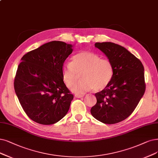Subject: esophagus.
<instances>
[{
	"instance_id": "obj_1",
	"label": "esophagus",
	"mask_w": 158,
	"mask_h": 158,
	"mask_svg": "<svg viewBox=\"0 0 158 158\" xmlns=\"http://www.w3.org/2000/svg\"><path fill=\"white\" fill-rule=\"evenodd\" d=\"M84 96V95L83 94H75V97L77 98H83Z\"/></svg>"
}]
</instances>
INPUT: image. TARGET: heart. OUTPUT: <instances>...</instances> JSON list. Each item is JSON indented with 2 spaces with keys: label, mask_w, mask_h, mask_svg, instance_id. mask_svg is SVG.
Here are the masks:
<instances>
[{
  "label": "heart",
  "mask_w": 158,
  "mask_h": 158,
  "mask_svg": "<svg viewBox=\"0 0 158 158\" xmlns=\"http://www.w3.org/2000/svg\"><path fill=\"white\" fill-rule=\"evenodd\" d=\"M81 73L82 81L74 84L78 73ZM114 73L112 63L107 58L94 52L83 51L73 55L71 62L64 64L62 77L68 87L78 94H83L94 89L100 91L106 89L111 81Z\"/></svg>",
  "instance_id": "b5f03b06"
}]
</instances>
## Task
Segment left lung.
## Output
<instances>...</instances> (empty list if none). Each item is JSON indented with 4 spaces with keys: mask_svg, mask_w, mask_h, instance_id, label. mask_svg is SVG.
I'll return each mask as SVG.
<instances>
[{
    "mask_svg": "<svg viewBox=\"0 0 158 158\" xmlns=\"http://www.w3.org/2000/svg\"><path fill=\"white\" fill-rule=\"evenodd\" d=\"M112 63L114 73L109 85L95 94L97 102L91 114L104 124L127 118L144 94L146 83L142 62L124 47L111 42L96 43Z\"/></svg>",
    "mask_w": 158,
    "mask_h": 158,
    "instance_id": "obj_1",
    "label": "left lung"
}]
</instances>
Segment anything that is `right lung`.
<instances>
[{"label": "right lung", "instance_id": "1", "mask_svg": "<svg viewBox=\"0 0 158 158\" xmlns=\"http://www.w3.org/2000/svg\"><path fill=\"white\" fill-rule=\"evenodd\" d=\"M72 45L52 41L21 58L14 79L15 94L32 120L43 125L60 120L73 96L64 84L62 68Z\"/></svg>", "mask_w": 158, "mask_h": 158}]
</instances>
